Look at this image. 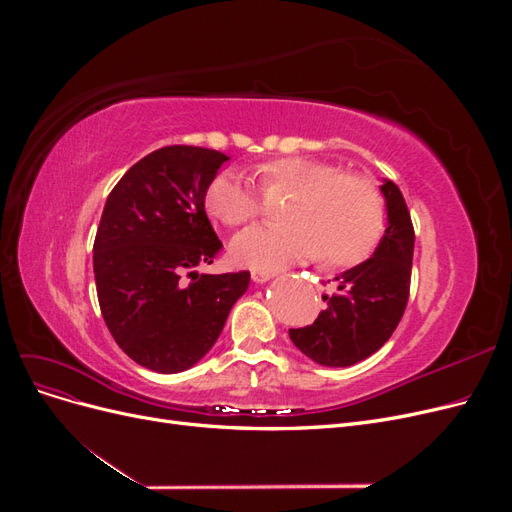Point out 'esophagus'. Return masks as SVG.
Segmentation results:
<instances>
[{
	"mask_svg": "<svg viewBox=\"0 0 512 512\" xmlns=\"http://www.w3.org/2000/svg\"><path fill=\"white\" fill-rule=\"evenodd\" d=\"M275 273L273 271H252V282L256 284H265L269 280H273Z\"/></svg>",
	"mask_w": 512,
	"mask_h": 512,
	"instance_id": "34e87169",
	"label": "esophagus"
}]
</instances>
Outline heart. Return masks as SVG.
Instances as JSON below:
<instances>
[{
    "label": "heart",
    "mask_w": 512,
    "mask_h": 512,
    "mask_svg": "<svg viewBox=\"0 0 512 512\" xmlns=\"http://www.w3.org/2000/svg\"><path fill=\"white\" fill-rule=\"evenodd\" d=\"M258 179L269 192H294L284 220L256 224L232 237L228 252L239 267L280 271L292 262L322 258L335 267L363 260L382 232L384 207L374 183L316 158H282L260 166ZM205 207L224 226L256 218L260 200L241 170H222L207 185Z\"/></svg>",
    "instance_id": "obj_1"
}]
</instances>
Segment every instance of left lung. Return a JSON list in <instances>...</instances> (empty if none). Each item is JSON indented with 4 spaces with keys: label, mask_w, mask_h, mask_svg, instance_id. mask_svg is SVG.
<instances>
[{
    "label": "left lung",
    "mask_w": 512,
    "mask_h": 512,
    "mask_svg": "<svg viewBox=\"0 0 512 512\" xmlns=\"http://www.w3.org/2000/svg\"><path fill=\"white\" fill-rule=\"evenodd\" d=\"M386 230L365 262L333 277L327 309L303 329H290L292 344L324 367H350L384 346L404 316L410 292L414 228L399 188L382 179Z\"/></svg>",
    "instance_id": "8db88e82"
}]
</instances>
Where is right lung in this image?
<instances>
[{"mask_svg":"<svg viewBox=\"0 0 512 512\" xmlns=\"http://www.w3.org/2000/svg\"><path fill=\"white\" fill-rule=\"evenodd\" d=\"M226 160L215 149L162 147L106 198L94 241L102 316L117 346L158 374H179L203 359L250 286L247 271H194L222 250L205 192Z\"/></svg>","mask_w":512,"mask_h":512,"instance_id":"right-lung-1","label":"right lung"}]
</instances>
